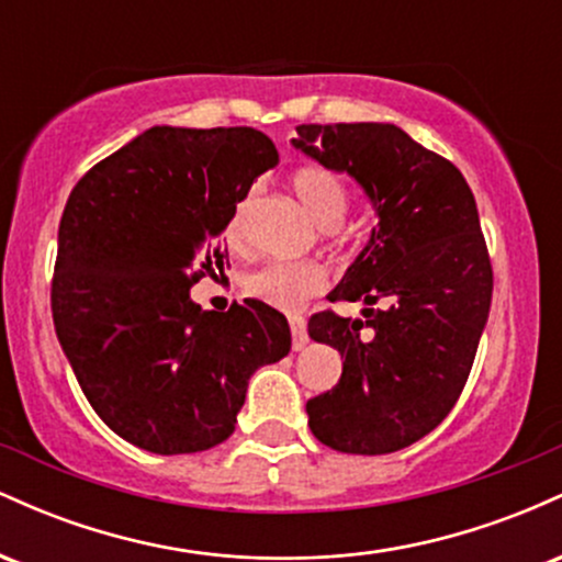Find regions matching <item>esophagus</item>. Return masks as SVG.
Instances as JSON below:
<instances>
[{"mask_svg":"<svg viewBox=\"0 0 562 562\" xmlns=\"http://www.w3.org/2000/svg\"><path fill=\"white\" fill-rule=\"evenodd\" d=\"M288 322H290V333H293V348H295V351H301V348L306 346V340H308L306 319H303L301 314H293V317H290Z\"/></svg>","mask_w":562,"mask_h":562,"instance_id":"esophagus-1","label":"esophagus"}]
</instances>
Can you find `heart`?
Instances as JSON below:
<instances>
[{"label":"heart","instance_id":"obj_1","mask_svg":"<svg viewBox=\"0 0 562 562\" xmlns=\"http://www.w3.org/2000/svg\"><path fill=\"white\" fill-rule=\"evenodd\" d=\"M293 192L306 209V214L322 227H338L348 214L351 195L338 173L322 166H303L293 173ZM254 205V192H245L229 211L224 224V240L232 250L245 248L248 235V216ZM327 285V272L317 261H267L259 269L245 274L243 290L250 299L280 308V312H295L314 295H319Z\"/></svg>","mask_w":562,"mask_h":562}]
</instances>
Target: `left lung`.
<instances>
[{"label": "left lung", "instance_id": "1", "mask_svg": "<svg viewBox=\"0 0 562 562\" xmlns=\"http://www.w3.org/2000/svg\"><path fill=\"white\" fill-rule=\"evenodd\" d=\"M295 132L306 156L364 187L380 218L330 293L364 301V319L333 308L308 319L344 359L338 385L306 402L308 428L344 454H391L441 425L468 383L494 290L479 209L460 169L398 126Z\"/></svg>", "mask_w": 562, "mask_h": 562}]
</instances>
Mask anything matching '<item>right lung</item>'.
<instances>
[{"label": "right lung", "instance_id": "1", "mask_svg": "<svg viewBox=\"0 0 562 562\" xmlns=\"http://www.w3.org/2000/svg\"><path fill=\"white\" fill-rule=\"evenodd\" d=\"M277 164L250 126H153L94 164L57 232L53 319L100 420L153 454L227 441L248 380L290 351L261 301L209 312L190 288L224 269L222 232L254 179Z\"/></svg>", "mask_w": 562, "mask_h": 562}]
</instances>
